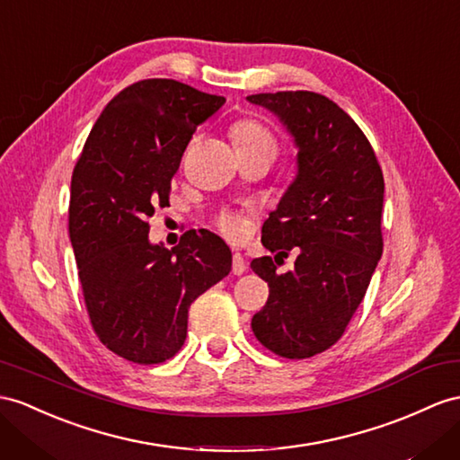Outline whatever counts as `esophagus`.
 Returning a JSON list of instances; mask_svg holds the SVG:
<instances>
[{"mask_svg": "<svg viewBox=\"0 0 460 460\" xmlns=\"http://www.w3.org/2000/svg\"><path fill=\"white\" fill-rule=\"evenodd\" d=\"M246 272V261L243 258V254L234 252L233 254V274L234 276H243Z\"/></svg>", "mask_w": 460, "mask_h": 460, "instance_id": "1", "label": "esophagus"}]
</instances>
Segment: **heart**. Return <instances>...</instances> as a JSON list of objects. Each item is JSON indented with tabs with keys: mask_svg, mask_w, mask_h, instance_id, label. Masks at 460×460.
Masks as SVG:
<instances>
[{
	"mask_svg": "<svg viewBox=\"0 0 460 460\" xmlns=\"http://www.w3.org/2000/svg\"><path fill=\"white\" fill-rule=\"evenodd\" d=\"M231 136L234 141V147L237 151H249V149H264V151H272L276 155V137L266 126L256 120H239L237 124H233L231 128ZM221 229L226 231L229 237L237 239L243 234V223L234 217H223L221 219Z\"/></svg>",
	"mask_w": 460,
	"mask_h": 460,
	"instance_id": "b5f03b06",
	"label": "heart"
}]
</instances>
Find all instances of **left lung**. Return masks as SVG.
<instances>
[{"instance_id": "left-lung-1", "label": "left lung", "mask_w": 460, "mask_h": 460, "mask_svg": "<svg viewBox=\"0 0 460 460\" xmlns=\"http://www.w3.org/2000/svg\"><path fill=\"white\" fill-rule=\"evenodd\" d=\"M278 116L297 147V172L262 226L274 258L251 262L270 297L252 332L281 358L305 359L336 344L363 301L383 254L385 181L359 126L311 91L249 95ZM298 252L294 270L275 272L277 256Z\"/></svg>"}]
</instances>
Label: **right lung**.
Wrapping results in <instances>:
<instances>
[{"mask_svg":"<svg viewBox=\"0 0 460 460\" xmlns=\"http://www.w3.org/2000/svg\"><path fill=\"white\" fill-rule=\"evenodd\" d=\"M226 99L174 79L126 87L93 126L72 176L69 239L93 328L118 356L163 363L186 340L188 309L231 272L229 246L206 229L174 249L149 241L196 128Z\"/></svg>","mask_w":460,"mask_h":460,"instance_id":"right-lung-1","label":"right lung"}]
</instances>
